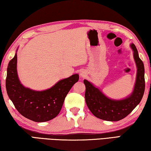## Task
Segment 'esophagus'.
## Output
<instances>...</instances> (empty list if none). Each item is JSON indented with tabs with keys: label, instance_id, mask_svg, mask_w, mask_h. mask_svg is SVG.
I'll return each instance as SVG.
<instances>
[{
	"label": "esophagus",
	"instance_id": "1",
	"mask_svg": "<svg viewBox=\"0 0 151 151\" xmlns=\"http://www.w3.org/2000/svg\"><path fill=\"white\" fill-rule=\"evenodd\" d=\"M80 75H81V76H85V73H83V72H80Z\"/></svg>",
	"mask_w": 151,
	"mask_h": 151
}]
</instances>
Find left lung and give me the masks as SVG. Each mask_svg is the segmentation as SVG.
<instances>
[{
	"instance_id": "obj_1",
	"label": "left lung",
	"mask_w": 151,
	"mask_h": 151,
	"mask_svg": "<svg viewBox=\"0 0 151 151\" xmlns=\"http://www.w3.org/2000/svg\"><path fill=\"white\" fill-rule=\"evenodd\" d=\"M137 68L134 90L131 95L122 100H112L106 97L98 88L86 80L85 101L88 108L97 118L107 121H118L124 119L140 103L145 88V67L134 44L131 45Z\"/></svg>"
}]
</instances>
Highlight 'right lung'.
<instances>
[{"label":"right lung","instance_id":"right-lung-1","mask_svg":"<svg viewBox=\"0 0 151 151\" xmlns=\"http://www.w3.org/2000/svg\"><path fill=\"white\" fill-rule=\"evenodd\" d=\"M17 55L10 60L7 68L6 89L9 99L20 114L35 122H46L59 113L65 99L78 82V74L63 79L47 90L32 91L20 83L18 77Z\"/></svg>","mask_w":151,"mask_h":151}]
</instances>
